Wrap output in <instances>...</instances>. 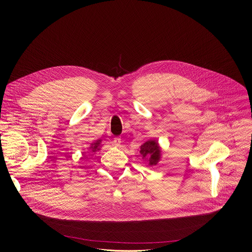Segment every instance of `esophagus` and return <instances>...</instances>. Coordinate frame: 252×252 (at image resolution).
Masks as SVG:
<instances>
[{"label": "esophagus", "instance_id": "1", "mask_svg": "<svg viewBox=\"0 0 252 252\" xmlns=\"http://www.w3.org/2000/svg\"><path fill=\"white\" fill-rule=\"evenodd\" d=\"M121 143H122L121 137H115V138H114V145H115V146L119 147V146H121Z\"/></svg>", "mask_w": 252, "mask_h": 252}]
</instances>
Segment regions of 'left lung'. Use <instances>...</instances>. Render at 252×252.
<instances>
[{
  "label": "left lung",
  "mask_w": 252,
  "mask_h": 252,
  "mask_svg": "<svg viewBox=\"0 0 252 252\" xmlns=\"http://www.w3.org/2000/svg\"><path fill=\"white\" fill-rule=\"evenodd\" d=\"M139 154L142 156V159L147 160L150 166H154L160 160L161 148L157 139L151 138L139 147Z\"/></svg>",
  "instance_id": "8db88e82"
}]
</instances>
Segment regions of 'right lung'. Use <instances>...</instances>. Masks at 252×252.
Segmentation results:
<instances>
[{
    "mask_svg": "<svg viewBox=\"0 0 252 252\" xmlns=\"http://www.w3.org/2000/svg\"><path fill=\"white\" fill-rule=\"evenodd\" d=\"M101 140L102 139H96V140H94V141H93L92 143H91V146H90V148H89V151H90V153H96V152H98L99 150H100V147H101Z\"/></svg>",
    "mask_w": 252,
    "mask_h": 252,
    "instance_id": "add662e5",
    "label": "right lung"
}]
</instances>
